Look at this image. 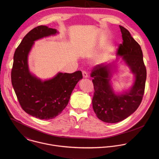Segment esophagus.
<instances>
[{
	"label": "esophagus",
	"instance_id": "obj_1",
	"mask_svg": "<svg viewBox=\"0 0 159 159\" xmlns=\"http://www.w3.org/2000/svg\"><path fill=\"white\" fill-rule=\"evenodd\" d=\"M82 73H83V76L84 78H88V73L86 71H84V70L82 71Z\"/></svg>",
	"mask_w": 159,
	"mask_h": 159
}]
</instances>
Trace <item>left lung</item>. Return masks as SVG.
<instances>
[{
    "instance_id": "left-lung-1",
    "label": "left lung",
    "mask_w": 159,
    "mask_h": 159,
    "mask_svg": "<svg viewBox=\"0 0 159 159\" xmlns=\"http://www.w3.org/2000/svg\"><path fill=\"white\" fill-rule=\"evenodd\" d=\"M119 27L123 42L119 46L117 54L123 56L125 63L135 75L133 87L129 92L115 94L110 84L111 75L110 64H98L91 73L94 88L93 111L99 119L108 123L122 121L136 111L144 95L146 80V68L141 46L127 29L121 25Z\"/></svg>"
}]
</instances>
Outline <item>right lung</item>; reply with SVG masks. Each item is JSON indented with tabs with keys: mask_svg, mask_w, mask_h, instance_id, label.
Segmentation results:
<instances>
[{
	"mask_svg": "<svg viewBox=\"0 0 159 159\" xmlns=\"http://www.w3.org/2000/svg\"><path fill=\"white\" fill-rule=\"evenodd\" d=\"M56 32V29L46 25L34 28L23 38L13 56L11 78L18 100L25 113L40 119H51L61 113L77 83L83 78L81 71H76L59 73L42 81L29 72L27 56L34 41Z\"/></svg>",
	"mask_w": 159,
	"mask_h": 159,
	"instance_id": "right-lung-1",
	"label": "right lung"
}]
</instances>
